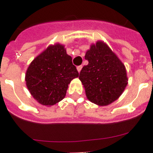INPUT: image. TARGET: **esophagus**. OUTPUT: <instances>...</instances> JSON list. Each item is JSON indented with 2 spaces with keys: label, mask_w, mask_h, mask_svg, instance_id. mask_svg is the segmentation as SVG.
I'll list each match as a JSON object with an SVG mask.
<instances>
[{
  "label": "esophagus",
  "mask_w": 153,
  "mask_h": 153,
  "mask_svg": "<svg viewBox=\"0 0 153 153\" xmlns=\"http://www.w3.org/2000/svg\"><path fill=\"white\" fill-rule=\"evenodd\" d=\"M82 68V66H78V67H77V70H78V71H79V73L80 71H81Z\"/></svg>",
  "instance_id": "1"
}]
</instances>
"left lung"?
Instances as JSON below:
<instances>
[{
    "label": "left lung",
    "mask_w": 153,
    "mask_h": 153,
    "mask_svg": "<svg viewBox=\"0 0 153 153\" xmlns=\"http://www.w3.org/2000/svg\"><path fill=\"white\" fill-rule=\"evenodd\" d=\"M85 59L89 63L82 67L79 79L87 98L98 105H107L117 100L127 86L125 65L102 42L91 45Z\"/></svg>",
    "instance_id": "8db88e82"
}]
</instances>
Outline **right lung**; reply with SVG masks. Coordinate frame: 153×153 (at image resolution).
Listing matches in <instances>:
<instances>
[{
	"mask_svg": "<svg viewBox=\"0 0 153 153\" xmlns=\"http://www.w3.org/2000/svg\"><path fill=\"white\" fill-rule=\"evenodd\" d=\"M79 77L76 67L72 63L64 47L50 46L35 59L27 68L26 85L37 102L53 105L63 99L68 84Z\"/></svg>",
	"mask_w": 153,
	"mask_h": 153,
	"instance_id": "add662e5",
	"label": "right lung"
}]
</instances>
